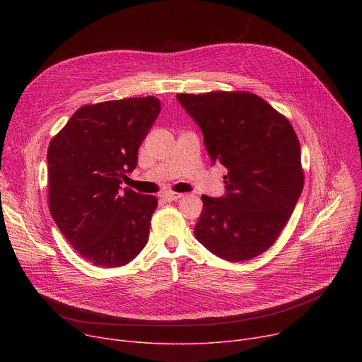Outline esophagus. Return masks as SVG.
I'll list each match as a JSON object with an SVG mask.
<instances>
[{
	"instance_id": "obj_1",
	"label": "esophagus",
	"mask_w": 362,
	"mask_h": 362,
	"mask_svg": "<svg viewBox=\"0 0 362 362\" xmlns=\"http://www.w3.org/2000/svg\"><path fill=\"white\" fill-rule=\"evenodd\" d=\"M182 197H183L182 194H175V192H165V194H163V199L167 201V202L177 201V199H180Z\"/></svg>"
}]
</instances>
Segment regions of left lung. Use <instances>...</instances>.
I'll use <instances>...</instances> for the list:
<instances>
[{"instance_id": "left-lung-1", "label": "left lung", "mask_w": 362, "mask_h": 362, "mask_svg": "<svg viewBox=\"0 0 362 362\" xmlns=\"http://www.w3.org/2000/svg\"><path fill=\"white\" fill-rule=\"evenodd\" d=\"M176 98L199 126L213 164L227 168L226 194L201 197L195 236L226 261L255 258L276 242L302 192L296 133L286 117L250 92Z\"/></svg>"}]
</instances>
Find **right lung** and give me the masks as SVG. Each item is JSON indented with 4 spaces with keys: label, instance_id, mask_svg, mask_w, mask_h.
<instances>
[{
    "label": "right lung",
    "instance_id": "obj_1",
    "mask_svg": "<svg viewBox=\"0 0 362 362\" xmlns=\"http://www.w3.org/2000/svg\"><path fill=\"white\" fill-rule=\"evenodd\" d=\"M161 110L156 97L83 105L48 146L49 211L67 242L98 267L130 262L149 238L158 199L122 180Z\"/></svg>",
    "mask_w": 362,
    "mask_h": 362
}]
</instances>
